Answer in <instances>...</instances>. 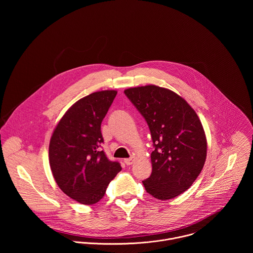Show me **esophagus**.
<instances>
[{
    "instance_id": "esophagus-1",
    "label": "esophagus",
    "mask_w": 253,
    "mask_h": 253,
    "mask_svg": "<svg viewBox=\"0 0 253 253\" xmlns=\"http://www.w3.org/2000/svg\"><path fill=\"white\" fill-rule=\"evenodd\" d=\"M124 162L126 166H130L135 162V159H134V157H131V158H128V159H125Z\"/></svg>"
}]
</instances>
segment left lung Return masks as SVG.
<instances>
[{"mask_svg": "<svg viewBox=\"0 0 253 253\" xmlns=\"http://www.w3.org/2000/svg\"><path fill=\"white\" fill-rule=\"evenodd\" d=\"M125 94L144 117L155 150L145 190L158 200H170L191 187L207 159L203 125L187 101L170 89L149 84Z\"/></svg>", "mask_w": 253, "mask_h": 253, "instance_id": "obj_1", "label": "left lung"}]
</instances>
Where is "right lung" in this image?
<instances>
[{"mask_svg": "<svg viewBox=\"0 0 253 253\" xmlns=\"http://www.w3.org/2000/svg\"><path fill=\"white\" fill-rule=\"evenodd\" d=\"M116 95V90H101L81 98L67 110L50 138L48 160L54 180L83 205L99 202L122 170L100 150L101 123Z\"/></svg>", "mask_w": 253, "mask_h": 253, "instance_id": "obj_1", "label": "right lung"}]
</instances>
